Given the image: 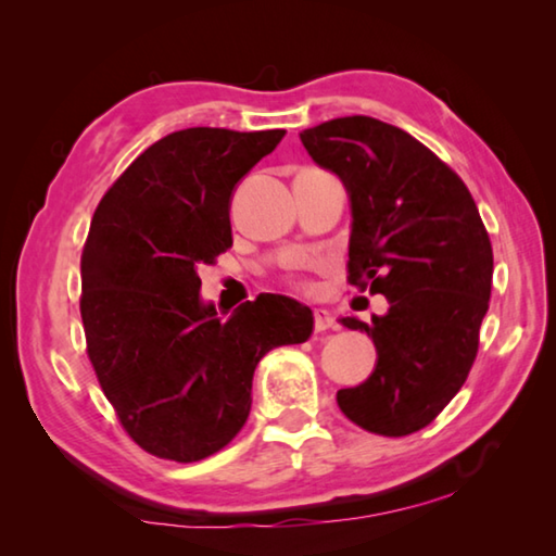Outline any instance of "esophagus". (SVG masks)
Returning a JSON list of instances; mask_svg holds the SVG:
<instances>
[{
  "label": "esophagus",
  "mask_w": 556,
  "mask_h": 556,
  "mask_svg": "<svg viewBox=\"0 0 556 556\" xmlns=\"http://www.w3.org/2000/svg\"><path fill=\"white\" fill-rule=\"evenodd\" d=\"M314 326H316V331H328V328H336V318L331 312H326V308H316Z\"/></svg>",
  "instance_id": "esophagus-1"
}]
</instances>
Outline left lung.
I'll return each mask as SVG.
<instances>
[{
  "instance_id": "8db88e82",
  "label": "left lung",
  "mask_w": 556,
  "mask_h": 556,
  "mask_svg": "<svg viewBox=\"0 0 556 556\" xmlns=\"http://www.w3.org/2000/svg\"><path fill=\"white\" fill-rule=\"evenodd\" d=\"M299 137L351 195L348 285L390 304L370 324L341 318L372 338L378 365L363 384L338 390V407L372 434H414L454 400L476 361L491 238L458 174L404 129L353 115Z\"/></svg>"
}]
</instances>
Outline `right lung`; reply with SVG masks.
<instances>
[{
	"mask_svg": "<svg viewBox=\"0 0 556 556\" xmlns=\"http://www.w3.org/2000/svg\"><path fill=\"white\" fill-rule=\"evenodd\" d=\"M285 129L191 127L159 139L108 188L83 248L88 357L119 425L147 454L193 464L228 446L271 348L308 341L312 308L279 294L228 321L199 269L232 244L230 195Z\"/></svg>",
	"mask_w": 556,
	"mask_h": 556,
	"instance_id": "right-lung-1",
	"label": "right lung"
}]
</instances>
